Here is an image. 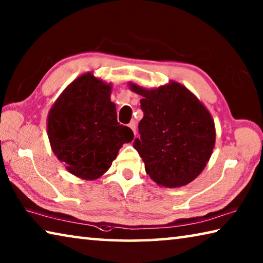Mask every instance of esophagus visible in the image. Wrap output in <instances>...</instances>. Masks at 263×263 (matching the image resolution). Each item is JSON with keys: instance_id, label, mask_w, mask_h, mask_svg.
I'll return each instance as SVG.
<instances>
[{"instance_id": "obj_1", "label": "esophagus", "mask_w": 263, "mask_h": 263, "mask_svg": "<svg viewBox=\"0 0 263 263\" xmlns=\"http://www.w3.org/2000/svg\"><path fill=\"white\" fill-rule=\"evenodd\" d=\"M128 126H130L131 130L133 131V133H135V136L137 135V126H136V122H131L130 124H128Z\"/></svg>"}]
</instances>
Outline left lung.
Returning a JSON list of instances; mask_svg holds the SVG:
<instances>
[{
  "label": "left lung",
  "mask_w": 263,
  "mask_h": 263,
  "mask_svg": "<svg viewBox=\"0 0 263 263\" xmlns=\"http://www.w3.org/2000/svg\"><path fill=\"white\" fill-rule=\"evenodd\" d=\"M142 96L140 138L133 142L146 173L158 185L179 188L201 174L216 141L215 122L203 103L181 83L146 89L130 82Z\"/></svg>",
  "instance_id": "1"
}]
</instances>
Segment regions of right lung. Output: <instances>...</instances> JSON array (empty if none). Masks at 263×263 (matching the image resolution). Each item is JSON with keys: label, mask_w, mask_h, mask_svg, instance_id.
I'll list each match as a JSON object with an SVG mask.
<instances>
[{"label": "right lung", "mask_w": 263, "mask_h": 263, "mask_svg": "<svg viewBox=\"0 0 263 263\" xmlns=\"http://www.w3.org/2000/svg\"><path fill=\"white\" fill-rule=\"evenodd\" d=\"M111 84L83 74L61 92L47 116L53 153L66 169L96 180L110 168L123 144L133 140L130 127L117 122Z\"/></svg>", "instance_id": "1"}]
</instances>
